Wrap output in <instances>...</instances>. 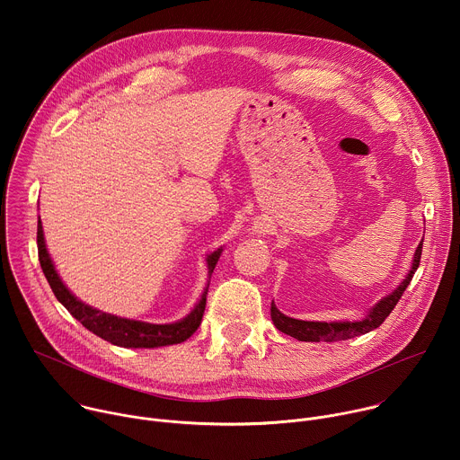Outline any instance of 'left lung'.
<instances>
[{"instance_id":"1","label":"left lung","mask_w":460,"mask_h":460,"mask_svg":"<svg viewBox=\"0 0 460 460\" xmlns=\"http://www.w3.org/2000/svg\"><path fill=\"white\" fill-rule=\"evenodd\" d=\"M422 242L415 249L411 268H410L408 275L404 277V280L395 289H393L389 295L380 298L373 307H369V311L366 313L364 318L351 320V322L349 320H339V322L298 320V318H291V316L284 314L273 302L271 304V318H273V323L277 325V330L293 337V339H296V341H302V342H339V341L355 339V337H360V335H366V333L376 330V327L389 316L393 307L397 305L402 293L410 286V282H411V279H413V275H415V271L420 264Z\"/></svg>"}]
</instances>
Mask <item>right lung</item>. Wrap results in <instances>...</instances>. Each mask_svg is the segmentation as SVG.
I'll use <instances>...</instances> for the list:
<instances>
[{
	"instance_id": "right-lung-1",
	"label": "right lung",
	"mask_w": 460,
	"mask_h": 460,
	"mask_svg": "<svg viewBox=\"0 0 460 460\" xmlns=\"http://www.w3.org/2000/svg\"><path fill=\"white\" fill-rule=\"evenodd\" d=\"M224 247H218L211 254H208V275L211 280L213 270L217 266V261L222 254ZM38 256H40V264L43 270V275L58 298V302L67 309L82 325H85L89 332L98 335L100 339L119 346V348H164V346H172L187 341L202 322L204 311H206V300H208V288L206 286L200 300L196 302V305L190 309L189 314L183 318L171 322V323H151V322H142V320H133V318H123L116 316L105 311H100L85 302H82L78 296L71 293V289L63 284L59 279L54 261L47 251L45 243V234L41 227V220L38 222Z\"/></svg>"
}]
</instances>
